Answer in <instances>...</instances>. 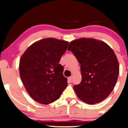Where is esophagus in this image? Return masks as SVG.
<instances>
[{
    "label": "esophagus",
    "mask_w": 128,
    "mask_h": 128,
    "mask_svg": "<svg viewBox=\"0 0 128 128\" xmlns=\"http://www.w3.org/2000/svg\"><path fill=\"white\" fill-rule=\"evenodd\" d=\"M68 82H72V76L69 77V78H68Z\"/></svg>",
    "instance_id": "34e87169"
}]
</instances>
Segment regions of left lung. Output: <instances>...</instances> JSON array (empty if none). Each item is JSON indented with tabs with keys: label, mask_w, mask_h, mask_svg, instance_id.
I'll use <instances>...</instances> for the list:
<instances>
[{
	"label": "left lung",
	"mask_w": 128,
	"mask_h": 128,
	"mask_svg": "<svg viewBox=\"0 0 128 128\" xmlns=\"http://www.w3.org/2000/svg\"><path fill=\"white\" fill-rule=\"evenodd\" d=\"M81 64L82 80L74 86L78 97L86 103L95 104L106 99L116 86L119 64L114 52L102 40L80 38L69 44Z\"/></svg>",
	"instance_id": "left-lung-1"
}]
</instances>
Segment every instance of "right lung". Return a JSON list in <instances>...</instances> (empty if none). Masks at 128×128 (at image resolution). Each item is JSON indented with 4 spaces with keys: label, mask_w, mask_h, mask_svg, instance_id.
<instances>
[{
    "label": "right lung",
    "mask_w": 128,
    "mask_h": 128,
    "mask_svg": "<svg viewBox=\"0 0 128 128\" xmlns=\"http://www.w3.org/2000/svg\"><path fill=\"white\" fill-rule=\"evenodd\" d=\"M68 42L49 38L38 40L25 50L20 59L19 74L30 96L43 104L58 99L67 86L60 64Z\"/></svg>",
    "instance_id": "right-lung-1"
}]
</instances>
